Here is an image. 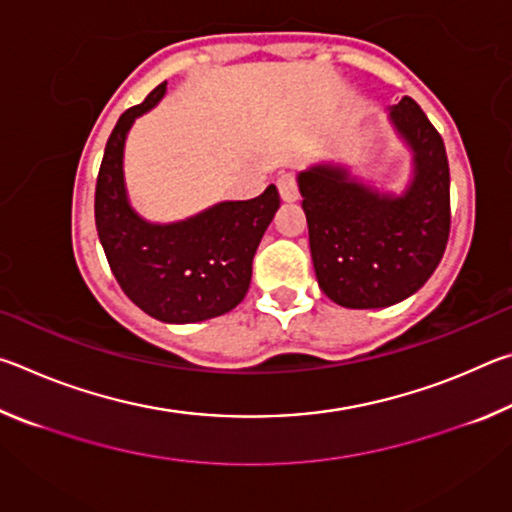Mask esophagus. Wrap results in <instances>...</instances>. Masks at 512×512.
Returning <instances> with one entry per match:
<instances>
[{
  "mask_svg": "<svg viewBox=\"0 0 512 512\" xmlns=\"http://www.w3.org/2000/svg\"><path fill=\"white\" fill-rule=\"evenodd\" d=\"M277 189H280L282 201H287V203L298 201L300 189H298V180H296V176H293V173H284V176L277 178Z\"/></svg>",
  "mask_w": 512,
  "mask_h": 512,
  "instance_id": "obj_1",
  "label": "esophagus"
}]
</instances>
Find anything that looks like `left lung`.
<instances>
[{"label":"left lung","mask_w":512,"mask_h":512,"mask_svg":"<svg viewBox=\"0 0 512 512\" xmlns=\"http://www.w3.org/2000/svg\"><path fill=\"white\" fill-rule=\"evenodd\" d=\"M391 121L413 151V178L402 196L381 194L334 164L298 176L318 287L341 307L406 300L447 248L452 212L443 137L411 97L391 108Z\"/></svg>","instance_id":"left-lung-1"}]
</instances>
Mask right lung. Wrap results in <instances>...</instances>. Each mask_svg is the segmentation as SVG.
<instances>
[{
  "mask_svg": "<svg viewBox=\"0 0 512 512\" xmlns=\"http://www.w3.org/2000/svg\"><path fill=\"white\" fill-rule=\"evenodd\" d=\"M160 83L140 106L119 117L103 153L94 221L121 291L162 323H198L228 314L246 298L253 257L280 194L268 185L250 201H223L178 223H149L128 203L124 185V144L133 121L158 103Z\"/></svg>",
  "mask_w": 512,
  "mask_h": 512,
  "instance_id": "right-lung-1",
  "label": "right lung"
}]
</instances>
